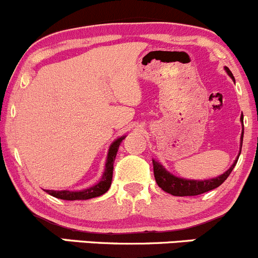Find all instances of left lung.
<instances>
[{
	"instance_id": "8db88e82",
	"label": "left lung",
	"mask_w": 258,
	"mask_h": 258,
	"mask_svg": "<svg viewBox=\"0 0 258 258\" xmlns=\"http://www.w3.org/2000/svg\"><path fill=\"white\" fill-rule=\"evenodd\" d=\"M225 70L233 79L232 72H231L227 67H225ZM241 121L243 122V117L241 118ZM242 141H243V132H242V136H241V148H242ZM238 157H240V155H238ZM237 160L235 161V163H233V165L231 166V167L228 168L223 175L218 176V177L216 178L204 179V181L176 177V176L171 175L170 172H167V171L163 168L162 165H160V163L156 162V161L153 160L152 161L153 175H155V179L156 182H157L158 187H161V188H162L165 192H167V194L173 195V196H197V195L205 194V192H209L211 189H215L217 188L218 186H221V184L227 179L228 176H230V173L232 172L233 167H235L236 163H237Z\"/></svg>"
}]
</instances>
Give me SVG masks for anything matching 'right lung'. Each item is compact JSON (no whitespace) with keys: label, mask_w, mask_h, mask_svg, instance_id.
<instances>
[{"label":"right lung","mask_w":258,"mask_h":258,"mask_svg":"<svg viewBox=\"0 0 258 258\" xmlns=\"http://www.w3.org/2000/svg\"><path fill=\"white\" fill-rule=\"evenodd\" d=\"M123 137H119L116 141L111 145L110 150H108L107 155V162H106V168L105 172H103L102 178L95 186L90 187V188H86L83 191H51V189H47V194L51 195V196L56 197V199L61 200H67V201H75V200H90L93 199V197H98L101 195L106 194L108 191L111 186V182H112V173H113V162L114 158H116L117 151H118L119 145H121Z\"/></svg>","instance_id":"1"}]
</instances>
